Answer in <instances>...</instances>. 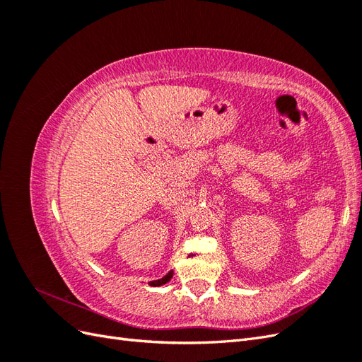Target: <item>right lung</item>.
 I'll use <instances>...</instances> for the list:
<instances>
[{"instance_id": "right-lung-1", "label": "right lung", "mask_w": 362, "mask_h": 362, "mask_svg": "<svg viewBox=\"0 0 362 362\" xmlns=\"http://www.w3.org/2000/svg\"><path fill=\"white\" fill-rule=\"evenodd\" d=\"M172 275H173V272H169L166 276H163L161 279H157V281H152L151 282V286L152 287H158V286H163V284H166V282H169L170 281V278H172Z\"/></svg>"}]
</instances>
